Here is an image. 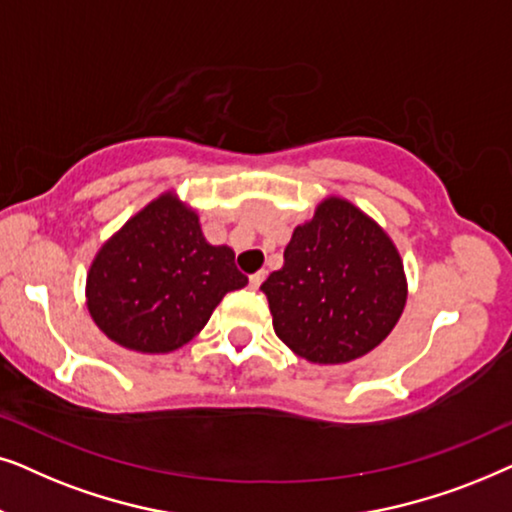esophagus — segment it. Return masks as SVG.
I'll return each mask as SVG.
<instances>
[{
    "instance_id": "obj_1",
    "label": "esophagus",
    "mask_w": 512,
    "mask_h": 512,
    "mask_svg": "<svg viewBox=\"0 0 512 512\" xmlns=\"http://www.w3.org/2000/svg\"><path fill=\"white\" fill-rule=\"evenodd\" d=\"M264 276H267V271H257V274H252L250 276V288H260L262 285V281H264Z\"/></svg>"
}]
</instances>
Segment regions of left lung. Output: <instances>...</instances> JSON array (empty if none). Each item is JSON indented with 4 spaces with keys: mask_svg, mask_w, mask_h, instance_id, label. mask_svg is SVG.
Instances as JSON below:
<instances>
[{
    "mask_svg": "<svg viewBox=\"0 0 512 512\" xmlns=\"http://www.w3.org/2000/svg\"><path fill=\"white\" fill-rule=\"evenodd\" d=\"M274 330L311 363H349L379 346L405 309L403 260L384 229L330 196L292 231L283 267L262 283Z\"/></svg>",
    "mask_w": 512,
    "mask_h": 512,
    "instance_id": "1",
    "label": "left lung"
}]
</instances>
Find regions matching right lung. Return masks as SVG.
<instances>
[{"instance_id":"add662e5","label":"right lung","mask_w":512,"mask_h":512,"mask_svg":"<svg viewBox=\"0 0 512 512\" xmlns=\"http://www.w3.org/2000/svg\"><path fill=\"white\" fill-rule=\"evenodd\" d=\"M248 285L234 250L210 245L199 215L161 194L102 245L86 276L88 313L105 335L140 353H168L206 327L231 290Z\"/></svg>"}]
</instances>
